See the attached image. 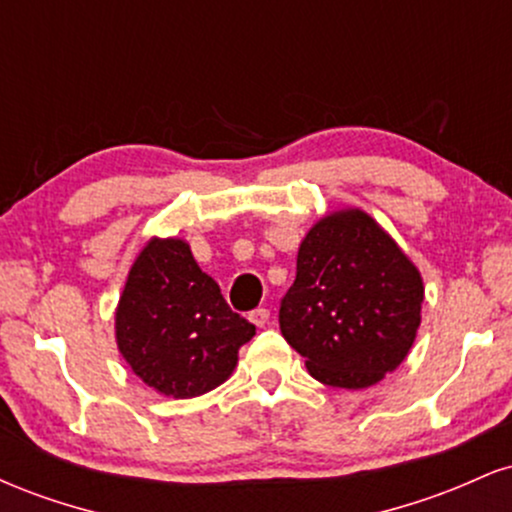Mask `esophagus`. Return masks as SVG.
Masks as SVG:
<instances>
[{
  "label": "esophagus",
  "instance_id": "34e87169",
  "mask_svg": "<svg viewBox=\"0 0 512 512\" xmlns=\"http://www.w3.org/2000/svg\"><path fill=\"white\" fill-rule=\"evenodd\" d=\"M248 317H250L252 325L264 327V325H267V322H269V310H267V308H255Z\"/></svg>",
  "mask_w": 512,
  "mask_h": 512
}]
</instances>
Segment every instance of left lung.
<instances>
[{
	"mask_svg": "<svg viewBox=\"0 0 512 512\" xmlns=\"http://www.w3.org/2000/svg\"><path fill=\"white\" fill-rule=\"evenodd\" d=\"M424 281L366 211H334L303 238L279 327L320 383L363 390L409 354Z\"/></svg>",
	"mask_w": 512,
	"mask_h": 512,
	"instance_id": "obj_1",
	"label": "left lung"
}]
</instances>
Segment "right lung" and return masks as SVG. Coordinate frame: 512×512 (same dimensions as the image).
I'll list each match as a JSON object with an SVG mask.
<instances>
[{"label":"right lung","mask_w":512,"mask_h":512,"mask_svg":"<svg viewBox=\"0 0 512 512\" xmlns=\"http://www.w3.org/2000/svg\"><path fill=\"white\" fill-rule=\"evenodd\" d=\"M252 334L185 240L144 245L117 303L115 339L146 385L175 399L204 395L228 380Z\"/></svg>","instance_id":"add662e5"}]
</instances>
